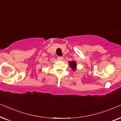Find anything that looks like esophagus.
I'll use <instances>...</instances> for the list:
<instances>
[{"label": "esophagus", "instance_id": "1", "mask_svg": "<svg viewBox=\"0 0 121 121\" xmlns=\"http://www.w3.org/2000/svg\"><path fill=\"white\" fill-rule=\"evenodd\" d=\"M57 59L58 60H62L63 59V57L62 56H59V57H57Z\"/></svg>", "mask_w": 121, "mask_h": 121}]
</instances>
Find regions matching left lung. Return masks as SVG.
<instances>
[{"instance_id":"left-lung-1","label":"left lung","mask_w":121,"mask_h":121,"mask_svg":"<svg viewBox=\"0 0 121 121\" xmlns=\"http://www.w3.org/2000/svg\"><path fill=\"white\" fill-rule=\"evenodd\" d=\"M69 65L72 67V68L73 70H75V68H76V62H74V61H69Z\"/></svg>"}]
</instances>
